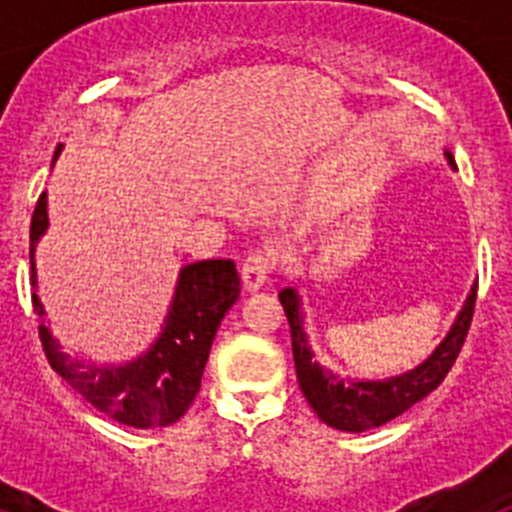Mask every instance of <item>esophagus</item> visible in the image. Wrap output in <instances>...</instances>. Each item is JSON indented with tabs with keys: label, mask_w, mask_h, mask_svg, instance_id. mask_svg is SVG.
<instances>
[{
	"label": "esophagus",
	"mask_w": 512,
	"mask_h": 512,
	"mask_svg": "<svg viewBox=\"0 0 512 512\" xmlns=\"http://www.w3.org/2000/svg\"><path fill=\"white\" fill-rule=\"evenodd\" d=\"M271 274V259L266 253L256 251L251 253L241 266V282L248 292H259V289L266 287Z\"/></svg>",
	"instance_id": "obj_1"
}]
</instances>
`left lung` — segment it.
Listing matches in <instances>:
<instances>
[{"mask_svg": "<svg viewBox=\"0 0 512 512\" xmlns=\"http://www.w3.org/2000/svg\"><path fill=\"white\" fill-rule=\"evenodd\" d=\"M446 161H449V166H456L449 151H446ZM474 300H477V284L469 292L467 302L456 315L446 338L438 343L436 351L423 364H418L410 372L387 379H341L315 359L310 341H307L300 292H297V287H284L279 292V302H282L284 315L289 320L292 356H295L297 382H300L302 395L310 402L315 415L336 431L361 433L390 423L397 415L413 408L415 402L423 400L425 395H431L443 382V377L449 374L461 351V343L467 338L474 315Z\"/></svg>", "mask_w": 512, "mask_h": 512, "instance_id": "obj_1", "label": "left lung"}]
</instances>
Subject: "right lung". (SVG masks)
I'll use <instances>...</instances> for the list:
<instances>
[{
  "instance_id": "add662e5",
  "label": "right lung",
  "mask_w": 512,
  "mask_h": 512,
  "mask_svg": "<svg viewBox=\"0 0 512 512\" xmlns=\"http://www.w3.org/2000/svg\"><path fill=\"white\" fill-rule=\"evenodd\" d=\"M61 143L56 158L61 156ZM53 158V161H56ZM48 230V197L40 194L30 223V284L33 307L43 320L45 307L38 297L35 246ZM241 295V279L230 259H210L187 264L179 271L169 312L156 341L148 351L125 364H94L71 359L53 338L51 328L40 323V341L51 366L99 413L130 428H166L189 410L200 392L202 372L210 356L215 333L225 312Z\"/></svg>"
}]
</instances>
